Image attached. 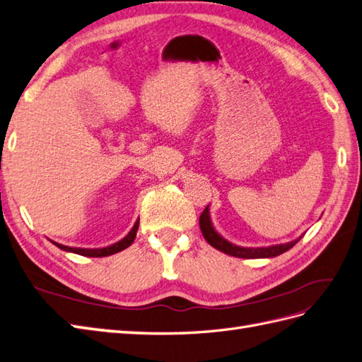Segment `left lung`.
<instances>
[{"mask_svg": "<svg viewBox=\"0 0 362 362\" xmlns=\"http://www.w3.org/2000/svg\"><path fill=\"white\" fill-rule=\"evenodd\" d=\"M199 227H201L202 236L206 238V241L211 245V247L218 249L219 252H224L227 255H230V257L245 258V259L278 257V255L292 249L293 245L303 238V236H299V238H296V240L290 241V243L269 245V247H241V245H236L230 241H227L224 236H221L215 230V227H214V224H211V219H210L209 206L204 209V211H202L201 216H199Z\"/></svg>", "mask_w": 362, "mask_h": 362, "instance_id": "left-lung-1", "label": "left lung"}]
</instances>
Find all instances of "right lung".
<instances>
[{"mask_svg": "<svg viewBox=\"0 0 362 362\" xmlns=\"http://www.w3.org/2000/svg\"><path fill=\"white\" fill-rule=\"evenodd\" d=\"M138 227H139V219L135 223V226L132 227V230L122 238L121 241L115 243L112 245H107V247H103V249H79V247H69V245H63V244H58V243H54L58 249L64 250V252H72V253H76V255H83V257H93V258H100V257H109V255H113V253H118L121 250L127 249L129 245L135 241V236H136V232H138Z\"/></svg>", "mask_w": 362, "mask_h": 362, "instance_id": "add662e5", "label": "right lung"}]
</instances>
